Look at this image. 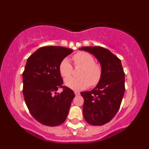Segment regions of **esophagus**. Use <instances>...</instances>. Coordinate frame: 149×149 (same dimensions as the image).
<instances>
[{
  "label": "esophagus",
  "instance_id": "esophagus-1",
  "mask_svg": "<svg viewBox=\"0 0 149 149\" xmlns=\"http://www.w3.org/2000/svg\"><path fill=\"white\" fill-rule=\"evenodd\" d=\"M74 93H75V95H76V96H77V95H80V92H78V91H75Z\"/></svg>",
  "mask_w": 149,
  "mask_h": 149
}]
</instances>
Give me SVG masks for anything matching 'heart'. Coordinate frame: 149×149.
Segmentation results:
<instances>
[{"label": "heart", "mask_w": 149, "mask_h": 149, "mask_svg": "<svg viewBox=\"0 0 149 149\" xmlns=\"http://www.w3.org/2000/svg\"><path fill=\"white\" fill-rule=\"evenodd\" d=\"M73 60L76 66H82L78 73L79 78H66L64 84L68 88L74 90H80L88 88L90 85H96L102 77V69L100 65L95 63V59L90 54L85 52H79L75 54ZM61 76L64 78L69 77L72 73V66L67 58L61 61L59 66Z\"/></svg>", "instance_id": "obj_1"}]
</instances>
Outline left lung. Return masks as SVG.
Wrapping results in <instances>:
<instances>
[{"label":"left lung","instance_id":"1","mask_svg":"<svg viewBox=\"0 0 149 149\" xmlns=\"http://www.w3.org/2000/svg\"><path fill=\"white\" fill-rule=\"evenodd\" d=\"M93 54L102 68V77L91 91L81 92L84 99L83 112L86 122L92 125H103L111 120L118 111L125 93V73L121 61L108 49L83 47Z\"/></svg>","mask_w":149,"mask_h":149}]
</instances>
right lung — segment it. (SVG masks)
<instances>
[{
	"instance_id": "add662e5",
	"label": "right lung",
	"mask_w": 149,
	"mask_h": 149,
	"mask_svg": "<svg viewBox=\"0 0 149 149\" xmlns=\"http://www.w3.org/2000/svg\"><path fill=\"white\" fill-rule=\"evenodd\" d=\"M61 46H45L28 58L22 73L25 103L33 117L47 126H57L67 117L75 97L72 90L62 86L59 64L72 53ZM63 88L61 93L56 91Z\"/></svg>"
}]
</instances>
